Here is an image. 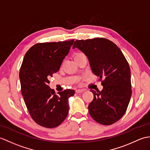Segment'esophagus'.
<instances>
[{"label":"esophagus","mask_w":150,"mask_h":150,"mask_svg":"<svg viewBox=\"0 0 150 150\" xmlns=\"http://www.w3.org/2000/svg\"><path fill=\"white\" fill-rule=\"evenodd\" d=\"M84 91H85L84 89H76V93H83Z\"/></svg>","instance_id":"1"}]
</instances>
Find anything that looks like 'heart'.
Listing matches in <instances>:
<instances>
[{
  "mask_svg": "<svg viewBox=\"0 0 150 150\" xmlns=\"http://www.w3.org/2000/svg\"><path fill=\"white\" fill-rule=\"evenodd\" d=\"M82 54H83L82 52H76V53L75 54V57H77L80 56V55H81Z\"/></svg>",
  "mask_w": 150,
  "mask_h": 150,
  "instance_id": "obj_1",
  "label": "heart"
}]
</instances>
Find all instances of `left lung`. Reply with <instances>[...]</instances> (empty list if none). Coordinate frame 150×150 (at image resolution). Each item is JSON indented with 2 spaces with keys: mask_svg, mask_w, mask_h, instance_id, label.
<instances>
[{
  "mask_svg": "<svg viewBox=\"0 0 150 150\" xmlns=\"http://www.w3.org/2000/svg\"><path fill=\"white\" fill-rule=\"evenodd\" d=\"M77 48L88 58L93 73L100 77L102 91L91 90L94 98L88 106L93 119L103 125H112L123 117L132 95L129 64L117 45L102 38L76 40Z\"/></svg>",
  "mask_w": 150,
  "mask_h": 150,
  "instance_id": "obj_1",
  "label": "left lung"
}]
</instances>
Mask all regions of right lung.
Wrapping results in <instances>:
<instances>
[{"label": "right lung", "mask_w": 150, "mask_h": 150, "mask_svg": "<svg viewBox=\"0 0 150 150\" xmlns=\"http://www.w3.org/2000/svg\"><path fill=\"white\" fill-rule=\"evenodd\" d=\"M74 40L37 43L27 52L20 70L21 91L31 117L40 126L55 128L67 117L73 89L55 94L48 84Z\"/></svg>", "instance_id": "right-lung-1"}]
</instances>
